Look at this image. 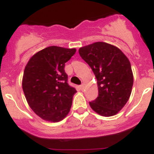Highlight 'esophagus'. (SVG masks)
I'll return each mask as SVG.
<instances>
[{
  "label": "esophagus",
  "mask_w": 154,
  "mask_h": 154,
  "mask_svg": "<svg viewBox=\"0 0 154 154\" xmlns=\"http://www.w3.org/2000/svg\"><path fill=\"white\" fill-rule=\"evenodd\" d=\"M80 89H81V90H84V84H81V85L80 86Z\"/></svg>",
  "instance_id": "34e87169"
}]
</instances>
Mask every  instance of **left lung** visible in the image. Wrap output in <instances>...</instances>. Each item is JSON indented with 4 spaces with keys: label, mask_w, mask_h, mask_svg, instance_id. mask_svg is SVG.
Returning a JSON list of instances; mask_svg holds the SVG:
<instances>
[{
    "label": "left lung",
    "mask_w": 154,
    "mask_h": 154,
    "mask_svg": "<svg viewBox=\"0 0 154 154\" xmlns=\"http://www.w3.org/2000/svg\"><path fill=\"white\" fill-rule=\"evenodd\" d=\"M97 80L98 97L90 102L93 110L103 117L117 114L128 101L134 84L130 60L118 48L96 42L79 49Z\"/></svg>",
    "instance_id": "8db88e82"
}]
</instances>
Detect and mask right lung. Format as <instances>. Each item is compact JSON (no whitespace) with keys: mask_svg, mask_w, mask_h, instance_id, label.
<instances>
[{"mask_svg":"<svg viewBox=\"0 0 154 154\" xmlns=\"http://www.w3.org/2000/svg\"><path fill=\"white\" fill-rule=\"evenodd\" d=\"M75 48L51 46L33 55L26 65L22 88L33 111L43 120L59 122L70 112L74 87L67 84L65 63Z\"/></svg>","mask_w":154,"mask_h":154,"instance_id":"right-lung-1","label":"right lung"}]
</instances>
